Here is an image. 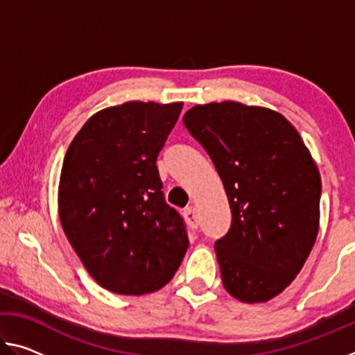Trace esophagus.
Segmentation results:
<instances>
[{
    "instance_id": "34e87169",
    "label": "esophagus",
    "mask_w": 355,
    "mask_h": 355,
    "mask_svg": "<svg viewBox=\"0 0 355 355\" xmlns=\"http://www.w3.org/2000/svg\"><path fill=\"white\" fill-rule=\"evenodd\" d=\"M183 216H184V219H186V222H188L191 228L199 227V216H197L194 208H192V207L186 208L183 211Z\"/></svg>"
}]
</instances>
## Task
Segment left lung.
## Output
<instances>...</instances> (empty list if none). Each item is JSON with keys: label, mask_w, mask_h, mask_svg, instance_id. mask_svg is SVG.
Returning a JSON list of instances; mask_svg holds the SVG:
<instances>
[{"label": "left lung", "mask_w": 355, "mask_h": 355, "mask_svg": "<svg viewBox=\"0 0 355 355\" xmlns=\"http://www.w3.org/2000/svg\"><path fill=\"white\" fill-rule=\"evenodd\" d=\"M224 183L232 225L214 243L225 290L266 302L302 269L320 228L321 177L282 114L236 101L197 105L183 116Z\"/></svg>", "instance_id": "8db88e82"}]
</instances>
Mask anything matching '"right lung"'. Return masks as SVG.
<instances>
[{
  "instance_id": "right-lung-1",
  "label": "right lung",
  "mask_w": 355,
  "mask_h": 355,
  "mask_svg": "<svg viewBox=\"0 0 355 355\" xmlns=\"http://www.w3.org/2000/svg\"><path fill=\"white\" fill-rule=\"evenodd\" d=\"M183 103L128 101L84 123L65 153L59 218L87 272L116 294L169 284L189 248L164 199L156 159Z\"/></svg>"
}]
</instances>
